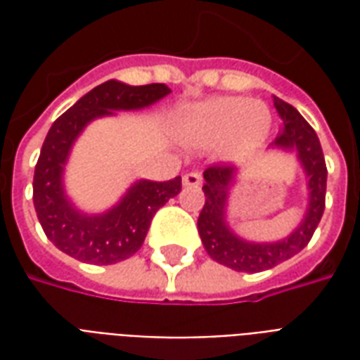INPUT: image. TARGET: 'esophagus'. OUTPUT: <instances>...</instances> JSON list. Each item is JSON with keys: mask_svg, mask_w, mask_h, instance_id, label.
Here are the masks:
<instances>
[{"mask_svg": "<svg viewBox=\"0 0 360 360\" xmlns=\"http://www.w3.org/2000/svg\"><path fill=\"white\" fill-rule=\"evenodd\" d=\"M200 183H202L200 173L191 172V173H185V175H183V185H185V187H198Z\"/></svg>", "mask_w": 360, "mask_h": 360, "instance_id": "1", "label": "esophagus"}]
</instances>
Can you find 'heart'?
<instances>
[{
    "instance_id": "b5f03b06",
    "label": "heart",
    "mask_w": 360,
    "mask_h": 360,
    "mask_svg": "<svg viewBox=\"0 0 360 360\" xmlns=\"http://www.w3.org/2000/svg\"><path fill=\"white\" fill-rule=\"evenodd\" d=\"M270 131L264 105L249 98H214L196 105L181 123V136L198 148L224 142L229 158L243 160L262 146Z\"/></svg>"
}]
</instances>
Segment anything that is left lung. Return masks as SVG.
<instances>
[{
	"instance_id": "8db88e82",
	"label": "left lung",
	"mask_w": 360,
	"mask_h": 360,
	"mask_svg": "<svg viewBox=\"0 0 360 360\" xmlns=\"http://www.w3.org/2000/svg\"><path fill=\"white\" fill-rule=\"evenodd\" d=\"M274 105L283 121V131L276 136L271 146L297 152L302 169L309 177V208L299 227L283 241H245L229 229L226 221L229 185L237 172L231 165H210L204 172L202 191L206 202L198 216V233L210 258L237 271L255 274V271L270 270L274 266L295 257L297 252H301L312 239L326 208L328 169L314 129L291 103L283 102L278 96H274Z\"/></svg>"
}]
</instances>
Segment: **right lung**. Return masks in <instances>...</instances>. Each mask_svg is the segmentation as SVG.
<instances>
[{
  "instance_id": "1",
  "label": "right lung",
  "mask_w": 360,
  "mask_h": 360,
  "mask_svg": "<svg viewBox=\"0 0 360 360\" xmlns=\"http://www.w3.org/2000/svg\"><path fill=\"white\" fill-rule=\"evenodd\" d=\"M172 90L154 82L129 86L108 81L84 94L53 121L40 150L32 181V200L44 233L59 250L89 264H115L141 249L150 221L169 198L179 195L181 177L169 181L141 179L111 210L89 216L69 202L63 188V167L73 142L96 117L119 110H142Z\"/></svg>"
}]
</instances>
